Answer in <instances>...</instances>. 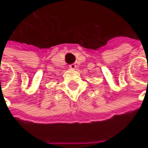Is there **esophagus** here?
<instances>
[{
    "label": "esophagus",
    "instance_id": "1",
    "mask_svg": "<svg viewBox=\"0 0 148 148\" xmlns=\"http://www.w3.org/2000/svg\"><path fill=\"white\" fill-rule=\"evenodd\" d=\"M69 67L71 68V70H76V68H77V66L75 63H73V64H71V65L69 66Z\"/></svg>",
    "mask_w": 148,
    "mask_h": 148
}]
</instances>
